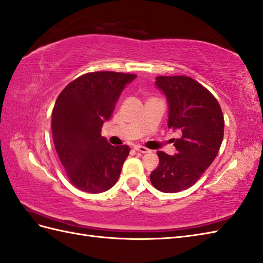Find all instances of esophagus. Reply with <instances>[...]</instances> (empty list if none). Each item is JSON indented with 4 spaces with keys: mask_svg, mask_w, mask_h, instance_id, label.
<instances>
[{
    "mask_svg": "<svg viewBox=\"0 0 263 263\" xmlns=\"http://www.w3.org/2000/svg\"><path fill=\"white\" fill-rule=\"evenodd\" d=\"M134 150L140 152V153H149L150 152L149 149H146L145 146H142V145H136L134 146Z\"/></svg>",
    "mask_w": 263,
    "mask_h": 263,
    "instance_id": "obj_1",
    "label": "esophagus"
}]
</instances>
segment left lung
<instances>
[{
	"label": "left lung",
	"instance_id": "1",
	"mask_svg": "<svg viewBox=\"0 0 263 263\" xmlns=\"http://www.w3.org/2000/svg\"><path fill=\"white\" fill-rule=\"evenodd\" d=\"M156 84L169 104L167 126L180 138L172 139L174 156L157 152L159 165L150 180L159 191L176 193L192 186L213 162L223 140L224 119L213 94L192 78L157 77Z\"/></svg>",
	"mask_w": 263,
	"mask_h": 263
}]
</instances>
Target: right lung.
Returning <instances> with one entry per match:
<instances>
[{
	"mask_svg": "<svg viewBox=\"0 0 263 263\" xmlns=\"http://www.w3.org/2000/svg\"><path fill=\"white\" fill-rule=\"evenodd\" d=\"M136 74L99 71L67 84L52 111V137L66 177L79 190L101 193L117 183L129 145L114 146L101 137L125 85Z\"/></svg>",
	"mask_w": 263,
	"mask_h": 263,
	"instance_id": "right-lung-1",
	"label": "right lung"
}]
</instances>
